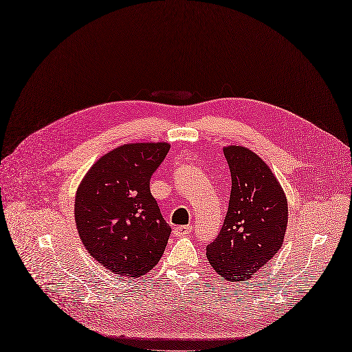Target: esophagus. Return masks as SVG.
Masks as SVG:
<instances>
[{
	"instance_id": "obj_1",
	"label": "esophagus",
	"mask_w": 352,
	"mask_h": 352,
	"mask_svg": "<svg viewBox=\"0 0 352 352\" xmlns=\"http://www.w3.org/2000/svg\"><path fill=\"white\" fill-rule=\"evenodd\" d=\"M190 228H192V226H177V227L175 228L173 234H175L176 237H179V236H188V234L190 233Z\"/></svg>"
}]
</instances>
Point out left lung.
I'll return each instance as SVG.
<instances>
[{
  "label": "left lung",
  "mask_w": 352,
  "mask_h": 352,
  "mask_svg": "<svg viewBox=\"0 0 352 352\" xmlns=\"http://www.w3.org/2000/svg\"><path fill=\"white\" fill-rule=\"evenodd\" d=\"M232 192L223 227L207 258L227 281H248L281 249L288 204L280 182L258 154L240 145L223 148Z\"/></svg>",
  "instance_id": "8db88e82"
}]
</instances>
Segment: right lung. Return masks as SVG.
<instances>
[{"mask_svg":"<svg viewBox=\"0 0 352 352\" xmlns=\"http://www.w3.org/2000/svg\"><path fill=\"white\" fill-rule=\"evenodd\" d=\"M167 142L125 144L104 154L77 189L74 215L82 245L111 272L137 278L159 263L172 228L150 192Z\"/></svg>","mask_w":352,"mask_h":352,"instance_id":"right-lung-1","label":"right lung"}]
</instances>
